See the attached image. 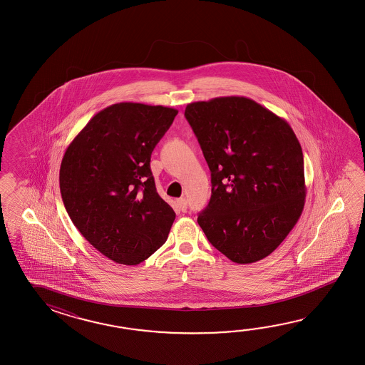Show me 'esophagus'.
Returning <instances> with one entry per match:
<instances>
[{
	"label": "esophagus",
	"instance_id": "obj_1",
	"mask_svg": "<svg viewBox=\"0 0 365 365\" xmlns=\"http://www.w3.org/2000/svg\"><path fill=\"white\" fill-rule=\"evenodd\" d=\"M176 202H178V206H179L180 211H186L185 198H182V197H181V198H179Z\"/></svg>",
	"mask_w": 365,
	"mask_h": 365
}]
</instances>
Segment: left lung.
I'll return each mask as SVG.
<instances>
[{
    "mask_svg": "<svg viewBox=\"0 0 365 365\" xmlns=\"http://www.w3.org/2000/svg\"><path fill=\"white\" fill-rule=\"evenodd\" d=\"M211 172V198L198 225L236 264L272 255L305 203L303 150L287 121L245 96L187 104Z\"/></svg>",
    "mask_w": 365,
    "mask_h": 365,
    "instance_id": "1",
    "label": "left lung"
}]
</instances>
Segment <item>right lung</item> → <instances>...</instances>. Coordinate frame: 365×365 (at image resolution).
Returning <instances> with one entry per match:
<instances>
[{
	"label": "right lung",
	"instance_id": "1",
	"mask_svg": "<svg viewBox=\"0 0 365 365\" xmlns=\"http://www.w3.org/2000/svg\"><path fill=\"white\" fill-rule=\"evenodd\" d=\"M178 113L163 106L112 104L63 154L65 209L86 240L117 264L143 262L168 237L176 214L156 192L150 159Z\"/></svg>",
	"mask_w": 365,
	"mask_h": 365
}]
</instances>
